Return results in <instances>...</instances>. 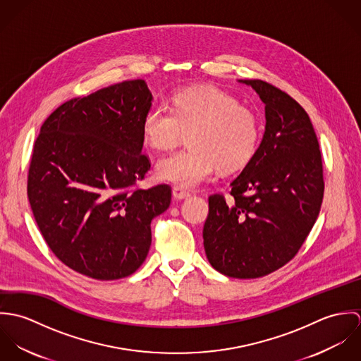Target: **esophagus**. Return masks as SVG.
<instances>
[{
    "label": "esophagus",
    "instance_id": "34e87169",
    "mask_svg": "<svg viewBox=\"0 0 361 361\" xmlns=\"http://www.w3.org/2000/svg\"><path fill=\"white\" fill-rule=\"evenodd\" d=\"M172 195H173V199H176V200H183V199H188L190 196V193L188 190H185L179 186H175L172 189Z\"/></svg>",
    "mask_w": 361,
    "mask_h": 361
}]
</instances>
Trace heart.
Returning a JSON list of instances; mask_svg holds the SVG:
<instances>
[{
	"label": "heart",
	"instance_id": "b5f03b06",
	"mask_svg": "<svg viewBox=\"0 0 361 361\" xmlns=\"http://www.w3.org/2000/svg\"><path fill=\"white\" fill-rule=\"evenodd\" d=\"M142 133L149 146L166 152L189 133L190 149L158 161L157 176L192 189L214 171L243 168L256 153L259 125L256 114L215 87H188L172 96L171 109L152 105L145 114Z\"/></svg>",
	"mask_w": 361,
	"mask_h": 361
}]
</instances>
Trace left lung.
Wrapping results in <instances>:
<instances>
[{"mask_svg": "<svg viewBox=\"0 0 361 361\" xmlns=\"http://www.w3.org/2000/svg\"><path fill=\"white\" fill-rule=\"evenodd\" d=\"M265 132L257 152L231 183V202L208 197L203 239L209 264L221 274L253 279L295 257L314 226L324 197L319 145L303 106L258 79Z\"/></svg>", "mask_w": 361, "mask_h": 361, "instance_id": "1", "label": "left lung"}]
</instances>
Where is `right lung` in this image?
<instances>
[{
    "label": "right lung",
    "instance_id": "1",
    "mask_svg": "<svg viewBox=\"0 0 361 361\" xmlns=\"http://www.w3.org/2000/svg\"><path fill=\"white\" fill-rule=\"evenodd\" d=\"M152 92L126 80L59 105L37 136L27 197L52 253L99 281L133 274L147 257L152 221L171 186L133 189L152 164L142 154Z\"/></svg>",
    "mask_w": 361,
    "mask_h": 361
}]
</instances>
